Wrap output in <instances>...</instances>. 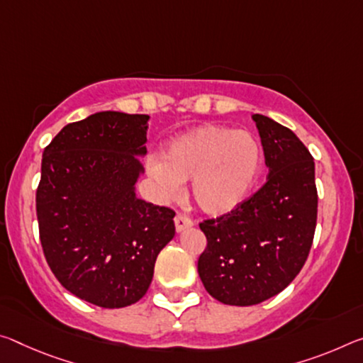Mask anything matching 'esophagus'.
Returning a JSON list of instances; mask_svg holds the SVG:
<instances>
[{"label": "esophagus", "mask_w": 363, "mask_h": 363, "mask_svg": "<svg viewBox=\"0 0 363 363\" xmlns=\"http://www.w3.org/2000/svg\"><path fill=\"white\" fill-rule=\"evenodd\" d=\"M174 226H176V231L177 233H182V231H186V229H191L194 226V223L189 220V218H186V216L176 215Z\"/></svg>", "instance_id": "1"}]
</instances>
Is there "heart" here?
I'll return each instance as SVG.
<instances>
[{
  "instance_id": "b5f03b06",
  "label": "heart",
  "mask_w": 363,
  "mask_h": 363,
  "mask_svg": "<svg viewBox=\"0 0 363 363\" xmlns=\"http://www.w3.org/2000/svg\"><path fill=\"white\" fill-rule=\"evenodd\" d=\"M262 164V145L249 130L203 124L169 140L161 160H150L147 168L164 197H174L181 184L191 181L195 206L208 216H223L249 199Z\"/></svg>"
}]
</instances>
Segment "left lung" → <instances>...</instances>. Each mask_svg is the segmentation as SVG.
<instances>
[{
	"label": "left lung",
	"instance_id": "obj_1",
	"mask_svg": "<svg viewBox=\"0 0 363 363\" xmlns=\"http://www.w3.org/2000/svg\"><path fill=\"white\" fill-rule=\"evenodd\" d=\"M267 182L228 215L200 223L206 249L199 276L226 306H255L279 294L306 263L313 242L318 195L315 163L291 129L254 114Z\"/></svg>",
	"mask_w": 363,
	"mask_h": 363
}]
</instances>
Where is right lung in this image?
<instances>
[{"label":"right lung","instance_id":"obj_1","mask_svg":"<svg viewBox=\"0 0 363 363\" xmlns=\"http://www.w3.org/2000/svg\"><path fill=\"white\" fill-rule=\"evenodd\" d=\"M147 114L100 111L61 129L42 158L37 218L56 279L103 308L135 303L174 238V211L137 197Z\"/></svg>","mask_w":363,"mask_h":363}]
</instances>
